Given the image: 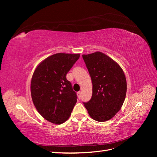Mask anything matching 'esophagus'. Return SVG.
<instances>
[{
	"mask_svg": "<svg viewBox=\"0 0 157 157\" xmlns=\"http://www.w3.org/2000/svg\"><path fill=\"white\" fill-rule=\"evenodd\" d=\"M77 96H78V98L80 99V97H81V92H77Z\"/></svg>",
	"mask_w": 157,
	"mask_h": 157,
	"instance_id": "34e87169",
	"label": "esophagus"
}]
</instances>
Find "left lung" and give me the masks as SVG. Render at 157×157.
Listing matches in <instances>:
<instances>
[{"label":"left lung","instance_id":"1","mask_svg":"<svg viewBox=\"0 0 157 157\" xmlns=\"http://www.w3.org/2000/svg\"><path fill=\"white\" fill-rule=\"evenodd\" d=\"M92 82V96L84 102L94 120H110L121 109L126 94L124 72L115 61L100 52L82 55Z\"/></svg>","mask_w":157,"mask_h":157}]
</instances>
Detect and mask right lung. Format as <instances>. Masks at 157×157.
<instances>
[{"label": "right lung", "instance_id": "add662e5", "mask_svg": "<svg viewBox=\"0 0 157 157\" xmlns=\"http://www.w3.org/2000/svg\"><path fill=\"white\" fill-rule=\"evenodd\" d=\"M80 54L58 53L37 66L33 75L31 93L40 115L56 124H62L70 117L77 101V94L66 75Z\"/></svg>", "mask_w": 157, "mask_h": 157}]
</instances>
